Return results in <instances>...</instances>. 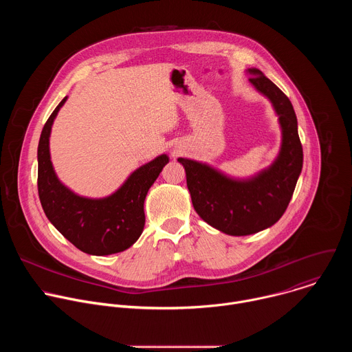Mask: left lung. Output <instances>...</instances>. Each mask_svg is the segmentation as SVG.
<instances>
[{"instance_id": "left-lung-1", "label": "left lung", "mask_w": 352, "mask_h": 352, "mask_svg": "<svg viewBox=\"0 0 352 352\" xmlns=\"http://www.w3.org/2000/svg\"><path fill=\"white\" fill-rule=\"evenodd\" d=\"M278 116L281 147L276 160L256 175L236 179L206 163L179 157L192 205L204 221L228 235H249L276 224L284 214L302 170L304 153L289 98L262 71H246Z\"/></svg>"}]
</instances>
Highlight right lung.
Masks as SVG:
<instances>
[{"mask_svg":"<svg viewBox=\"0 0 352 352\" xmlns=\"http://www.w3.org/2000/svg\"><path fill=\"white\" fill-rule=\"evenodd\" d=\"M68 97L47 120L37 147V189L47 219L71 243L89 255L104 256L132 246L144 227V199L168 156L162 155L135 170L110 196H79L57 177L50 157V133Z\"/></svg>","mask_w":352,"mask_h":352,"instance_id":"add662e5","label":"right lung"}]
</instances>
